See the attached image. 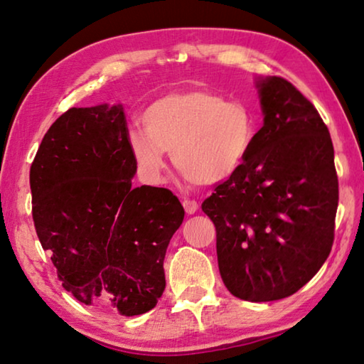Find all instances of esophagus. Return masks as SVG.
I'll list each match as a JSON object with an SVG mask.
<instances>
[{"label": "esophagus", "mask_w": 364, "mask_h": 364, "mask_svg": "<svg viewBox=\"0 0 364 364\" xmlns=\"http://www.w3.org/2000/svg\"><path fill=\"white\" fill-rule=\"evenodd\" d=\"M183 207L184 210H186L188 215H194L197 212V208H199V205H197L196 200H183Z\"/></svg>", "instance_id": "obj_1"}]
</instances>
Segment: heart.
<instances>
[{
	"label": "heart",
	"instance_id": "heart-1",
	"mask_svg": "<svg viewBox=\"0 0 364 364\" xmlns=\"http://www.w3.org/2000/svg\"><path fill=\"white\" fill-rule=\"evenodd\" d=\"M143 128L128 134L138 173L147 183L164 180L165 152L189 181L213 186L236 175L255 143L257 125L242 102L207 90L173 91L143 112Z\"/></svg>",
	"mask_w": 364,
	"mask_h": 364
}]
</instances>
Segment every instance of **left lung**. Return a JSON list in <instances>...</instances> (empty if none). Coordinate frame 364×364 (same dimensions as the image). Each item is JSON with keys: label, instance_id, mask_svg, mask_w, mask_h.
<instances>
[{"label": "left lung", "instance_id": "left-lung-1", "mask_svg": "<svg viewBox=\"0 0 364 364\" xmlns=\"http://www.w3.org/2000/svg\"><path fill=\"white\" fill-rule=\"evenodd\" d=\"M263 127L241 170L202 210L217 228L221 279L234 297L286 299L323 267L334 241L338 183L318 110L281 77H257Z\"/></svg>", "mask_w": 364, "mask_h": 364}]
</instances>
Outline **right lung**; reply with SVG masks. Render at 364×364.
I'll use <instances>...</instances> for the list:
<instances>
[{"label":"right lung","instance_id":"1","mask_svg":"<svg viewBox=\"0 0 364 364\" xmlns=\"http://www.w3.org/2000/svg\"><path fill=\"white\" fill-rule=\"evenodd\" d=\"M134 175L122 104L67 110L30 167L35 230L63 287L122 316L157 305L164 258L184 218L171 191L133 188Z\"/></svg>","mask_w":364,"mask_h":364}]
</instances>
